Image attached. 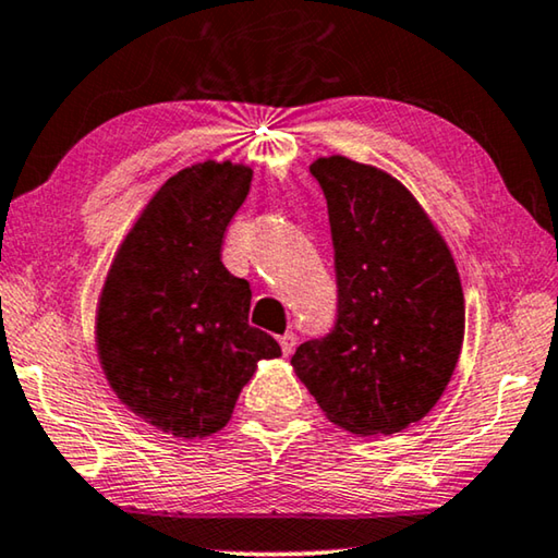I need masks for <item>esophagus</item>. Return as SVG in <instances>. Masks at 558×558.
Instances as JSON below:
<instances>
[{"label": "esophagus", "instance_id": "1", "mask_svg": "<svg viewBox=\"0 0 558 558\" xmlns=\"http://www.w3.org/2000/svg\"><path fill=\"white\" fill-rule=\"evenodd\" d=\"M295 343H298V338H295V332H286V336H280V348H282V355H290L295 351Z\"/></svg>", "mask_w": 558, "mask_h": 558}]
</instances>
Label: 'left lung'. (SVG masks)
<instances>
[{"instance_id": "8db88e82", "label": "left lung", "mask_w": 558, "mask_h": 558, "mask_svg": "<svg viewBox=\"0 0 558 558\" xmlns=\"http://www.w3.org/2000/svg\"><path fill=\"white\" fill-rule=\"evenodd\" d=\"M328 203L338 315L290 363L336 426L396 434L444 396L463 345V290L451 251L388 172L318 157Z\"/></svg>"}]
</instances>
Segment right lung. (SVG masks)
I'll use <instances>...</instances> for the list:
<instances>
[{"label":"right lung","mask_w":558,"mask_h":558,"mask_svg":"<svg viewBox=\"0 0 558 558\" xmlns=\"http://www.w3.org/2000/svg\"><path fill=\"white\" fill-rule=\"evenodd\" d=\"M253 170L199 162L165 182L122 240L97 307V353L120 401L155 428L203 438L230 421L276 338L247 323L251 282L220 260Z\"/></svg>","instance_id":"1"}]
</instances>
